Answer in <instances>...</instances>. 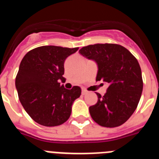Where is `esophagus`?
Segmentation results:
<instances>
[{"mask_svg": "<svg viewBox=\"0 0 159 159\" xmlns=\"http://www.w3.org/2000/svg\"><path fill=\"white\" fill-rule=\"evenodd\" d=\"M82 94H83V95L88 94V91L85 90V89H82Z\"/></svg>", "mask_w": 159, "mask_h": 159, "instance_id": "1", "label": "esophagus"}]
</instances>
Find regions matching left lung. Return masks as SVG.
<instances>
[{
  "label": "left lung",
  "mask_w": 159,
  "mask_h": 159,
  "mask_svg": "<svg viewBox=\"0 0 159 159\" xmlns=\"http://www.w3.org/2000/svg\"><path fill=\"white\" fill-rule=\"evenodd\" d=\"M79 52L96 63V80L108 84L104 96L96 93L97 103L89 107L92 118L104 127L121 125L132 116L142 96L143 82L138 60L117 44L89 45Z\"/></svg>",
  "instance_id": "1"
}]
</instances>
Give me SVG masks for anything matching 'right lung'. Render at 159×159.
Masks as SVG:
<instances>
[{"label":"right lung","instance_id":"add662e5","mask_svg":"<svg viewBox=\"0 0 159 159\" xmlns=\"http://www.w3.org/2000/svg\"><path fill=\"white\" fill-rule=\"evenodd\" d=\"M76 48L43 46L33 49L21 60L15 85L19 100L35 122L57 126L68 120L75 100L81 95L80 87L65 89L64 62Z\"/></svg>","mask_w":159,"mask_h":159}]
</instances>
